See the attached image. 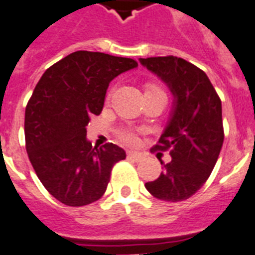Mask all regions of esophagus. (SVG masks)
<instances>
[{"label":"esophagus","instance_id":"34e87169","mask_svg":"<svg viewBox=\"0 0 255 255\" xmlns=\"http://www.w3.org/2000/svg\"><path fill=\"white\" fill-rule=\"evenodd\" d=\"M127 155H128V158H131V159L136 160V162H138V160H141L142 158H144L141 153H137V151H132V150L127 151Z\"/></svg>","mask_w":255,"mask_h":255}]
</instances>
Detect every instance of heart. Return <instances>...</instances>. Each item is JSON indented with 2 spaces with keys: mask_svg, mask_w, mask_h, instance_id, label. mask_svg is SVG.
Masks as SVG:
<instances>
[{
  "mask_svg": "<svg viewBox=\"0 0 255 255\" xmlns=\"http://www.w3.org/2000/svg\"><path fill=\"white\" fill-rule=\"evenodd\" d=\"M119 137H121V140L123 142H126L128 145L137 144V134L134 133L133 131H131V129H124V131H122L119 133Z\"/></svg>",
  "mask_w": 255,
  "mask_h": 255,
  "instance_id": "b5f03b06",
  "label": "heart"
}]
</instances>
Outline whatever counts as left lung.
Instances as JSON below:
<instances>
[{"label":"left lung","mask_w":255,"mask_h":255,"mask_svg":"<svg viewBox=\"0 0 255 255\" xmlns=\"http://www.w3.org/2000/svg\"><path fill=\"white\" fill-rule=\"evenodd\" d=\"M174 96L167 126L158 150L170 149L172 159L163 163L157 180L145 183L155 198L184 201L193 196L210 176L223 145L222 102L207 75L177 57L140 58Z\"/></svg>","instance_id":"8db88e82"}]
</instances>
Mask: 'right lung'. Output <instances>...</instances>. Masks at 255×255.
Returning <instances> with one entry per match:
<instances>
[{"instance_id": "obj_1", "label": "right lung", "mask_w": 255, "mask_h": 255, "mask_svg": "<svg viewBox=\"0 0 255 255\" xmlns=\"http://www.w3.org/2000/svg\"><path fill=\"white\" fill-rule=\"evenodd\" d=\"M137 67L131 58L79 50L49 67L25 108V149L46 190L67 206H84L104 196L117 162L118 145L97 149L87 126L104 108L106 91L118 75Z\"/></svg>"}]
</instances>
